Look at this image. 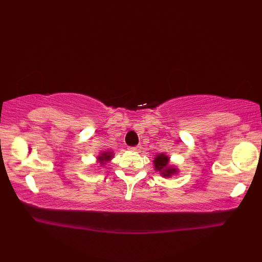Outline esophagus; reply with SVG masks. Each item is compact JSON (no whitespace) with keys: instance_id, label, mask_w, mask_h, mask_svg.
I'll use <instances>...</instances> for the list:
<instances>
[{"instance_id":"esophagus-1","label":"esophagus","mask_w":262,"mask_h":262,"mask_svg":"<svg viewBox=\"0 0 262 262\" xmlns=\"http://www.w3.org/2000/svg\"><path fill=\"white\" fill-rule=\"evenodd\" d=\"M129 150H130V151H133V152H141L142 147H141V145H136V147L129 148Z\"/></svg>"}]
</instances>
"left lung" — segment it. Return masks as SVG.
I'll list each match as a JSON object with an SVG mask.
<instances>
[{
    "mask_svg": "<svg viewBox=\"0 0 262 262\" xmlns=\"http://www.w3.org/2000/svg\"><path fill=\"white\" fill-rule=\"evenodd\" d=\"M154 168L163 178H171L172 176L179 174L178 167L170 163V157L165 154H157L155 156Z\"/></svg>",
    "mask_w": 262,
    "mask_h": 262,
    "instance_id": "1",
    "label": "left lung"
}]
</instances>
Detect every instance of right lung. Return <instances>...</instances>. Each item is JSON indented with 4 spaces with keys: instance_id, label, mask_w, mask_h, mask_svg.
<instances>
[{
    "instance_id": "add662e5",
    "label": "right lung",
    "mask_w": 262,
    "mask_h": 262,
    "mask_svg": "<svg viewBox=\"0 0 262 262\" xmlns=\"http://www.w3.org/2000/svg\"><path fill=\"white\" fill-rule=\"evenodd\" d=\"M113 157H114V152L113 151H103V152H100L98 156H97V164H99L100 166H104L106 163H108L110 161H112Z\"/></svg>"
}]
</instances>
